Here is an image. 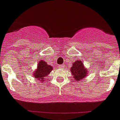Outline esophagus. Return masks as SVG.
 Here are the masks:
<instances>
[{
	"mask_svg": "<svg viewBox=\"0 0 120 120\" xmlns=\"http://www.w3.org/2000/svg\"><path fill=\"white\" fill-rule=\"evenodd\" d=\"M64 67V66L63 65V64H62V65H59V66H58V68H59V69H63Z\"/></svg>",
	"mask_w": 120,
	"mask_h": 120,
	"instance_id": "esophagus-1",
	"label": "esophagus"
}]
</instances>
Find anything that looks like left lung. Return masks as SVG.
I'll return each mask as SVG.
<instances>
[{"instance_id": "1", "label": "left lung", "mask_w": 120, "mask_h": 120, "mask_svg": "<svg viewBox=\"0 0 120 120\" xmlns=\"http://www.w3.org/2000/svg\"><path fill=\"white\" fill-rule=\"evenodd\" d=\"M70 71L74 79L76 81H79L86 77L88 71L85 68L83 62L81 60H77L73 64L72 67L70 69Z\"/></svg>"}]
</instances>
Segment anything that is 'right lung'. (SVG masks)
<instances>
[{
  "label": "right lung",
  "mask_w": 120,
  "mask_h": 120,
  "mask_svg": "<svg viewBox=\"0 0 120 120\" xmlns=\"http://www.w3.org/2000/svg\"><path fill=\"white\" fill-rule=\"evenodd\" d=\"M52 67L47 64L45 61L41 60L38 64L37 69L34 73V77L40 82H44L45 79V76L52 71Z\"/></svg>",
  "instance_id": "1"
}]
</instances>
